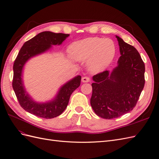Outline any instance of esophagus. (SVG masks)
<instances>
[{
  "mask_svg": "<svg viewBox=\"0 0 159 159\" xmlns=\"http://www.w3.org/2000/svg\"><path fill=\"white\" fill-rule=\"evenodd\" d=\"M81 81H82L83 82H89L90 81V78L88 76H84L83 77L82 79H81Z\"/></svg>",
  "mask_w": 159,
  "mask_h": 159,
  "instance_id": "esophagus-1",
  "label": "esophagus"
}]
</instances>
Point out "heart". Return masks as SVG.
<instances>
[{
	"mask_svg": "<svg viewBox=\"0 0 159 159\" xmlns=\"http://www.w3.org/2000/svg\"><path fill=\"white\" fill-rule=\"evenodd\" d=\"M70 56L75 61L88 60L89 70L93 73L103 70L113 60L116 46L109 38H88L71 44L68 48Z\"/></svg>",
	"mask_w": 159,
	"mask_h": 159,
	"instance_id": "obj_1",
	"label": "heart"
}]
</instances>
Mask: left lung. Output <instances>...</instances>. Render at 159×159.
I'll use <instances>...</instances> for the list:
<instances>
[{
    "label": "left lung",
    "instance_id": "1",
    "mask_svg": "<svg viewBox=\"0 0 159 159\" xmlns=\"http://www.w3.org/2000/svg\"><path fill=\"white\" fill-rule=\"evenodd\" d=\"M121 56L111 73L106 70L93 75L90 103L99 117L111 119L136 106L145 85V64L134 46L116 36Z\"/></svg>",
    "mask_w": 159,
    "mask_h": 159
}]
</instances>
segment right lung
Segmentation results:
<instances>
[{
	"label": "right lung",
	"instance_id": "add662e5",
	"mask_svg": "<svg viewBox=\"0 0 159 159\" xmlns=\"http://www.w3.org/2000/svg\"><path fill=\"white\" fill-rule=\"evenodd\" d=\"M70 34L52 32H42L22 46L13 65L12 88L20 106L30 113L45 119L59 116L68 106L71 94L81 84V77L78 75L64 85L55 99L48 103H37L34 102L24 88L22 71L24 65L30 57L48 50L51 45L61 44Z\"/></svg>",
	"mask_w": 159,
	"mask_h": 159
}]
</instances>
